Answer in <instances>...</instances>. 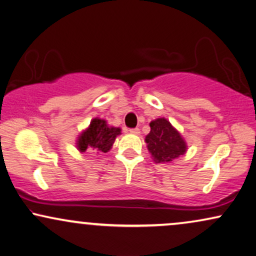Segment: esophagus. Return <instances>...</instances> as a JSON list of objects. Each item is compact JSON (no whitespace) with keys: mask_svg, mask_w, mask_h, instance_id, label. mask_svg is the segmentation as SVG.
Segmentation results:
<instances>
[{"mask_svg":"<svg viewBox=\"0 0 256 256\" xmlns=\"http://www.w3.org/2000/svg\"><path fill=\"white\" fill-rule=\"evenodd\" d=\"M130 132L134 134H140V130H139L138 128H130Z\"/></svg>","mask_w":256,"mask_h":256,"instance_id":"obj_1","label":"esophagus"}]
</instances>
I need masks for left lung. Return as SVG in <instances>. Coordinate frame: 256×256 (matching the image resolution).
<instances>
[{
	"mask_svg": "<svg viewBox=\"0 0 256 256\" xmlns=\"http://www.w3.org/2000/svg\"><path fill=\"white\" fill-rule=\"evenodd\" d=\"M150 128L145 142L156 162H171L186 152V142L168 119H156Z\"/></svg>",
	"mask_w": 256,
	"mask_h": 256,
	"instance_id": "1",
	"label": "left lung"
}]
</instances>
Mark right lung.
I'll list each match as a JSON object with an SVG mask.
<instances>
[{
  "label": "right lung",
  "instance_id": "right-lung-1",
  "mask_svg": "<svg viewBox=\"0 0 256 256\" xmlns=\"http://www.w3.org/2000/svg\"><path fill=\"white\" fill-rule=\"evenodd\" d=\"M118 134H120V128H108L106 122L103 119L94 118L88 130H85L80 136L77 142L78 150L80 152H85L86 150H94V151L106 153L110 151Z\"/></svg>",
  "mask_w": 256,
  "mask_h": 256
}]
</instances>
